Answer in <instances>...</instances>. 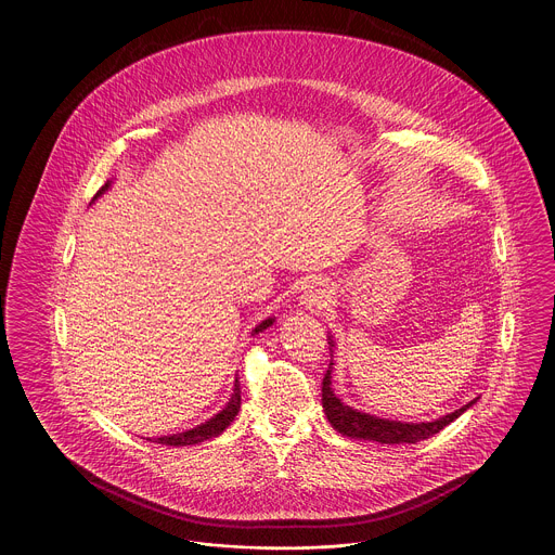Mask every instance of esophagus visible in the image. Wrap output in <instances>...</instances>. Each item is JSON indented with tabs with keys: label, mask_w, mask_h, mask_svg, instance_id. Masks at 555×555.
<instances>
[{
	"label": "esophagus",
	"mask_w": 555,
	"mask_h": 555,
	"mask_svg": "<svg viewBox=\"0 0 555 555\" xmlns=\"http://www.w3.org/2000/svg\"><path fill=\"white\" fill-rule=\"evenodd\" d=\"M330 301V287L325 281H310L301 294V304L308 310H321Z\"/></svg>",
	"instance_id": "34e87169"
}]
</instances>
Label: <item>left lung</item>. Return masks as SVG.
Instances as JSON below:
<instances>
[{
    "label": "left lung",
    "mask_w": 555,
    "mask_h": 555,
    "mask_svg": "<svg viewBox=\"0 0 555 555\" xmlns=\"http://www.w3.org/2000/svg\"><path fill=\"white\" fill-rule=\"evenodd\" d=\"M330 370L323 378L321 386V395H323V410L327 421L332 423V427L336 428L341 435L352 437V439H365V441H380V443H416L433 437L435 433H439L441 428L448 427L452 421H456L463 412H467L470 405L475 403V399L463 405L461 410L433 421V423H399V421H386L378 416H370L363 412H357L348 405H344L340 399L334 395L332 390V380H330Z\"/></svg>",
    "instance_id": "8db88e82"
}]
</instances>
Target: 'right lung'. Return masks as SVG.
I'll use <instances>...</instances> for the list:
<instances>
[{
    "instance_id": "1",
    "label": "right lung",
    "mask_w": 555,
    "mask_h": 555,
    "mask_svg": "<svg viewBox=\"0 0 555 555\" xmlns=\"http://www.w3.org/2000/svg\"><path fill=\"white\" fill-rule=\"evenodd\" d=\"M105 190H107V183L96 192V196H99V194H103ZM272 321H274V319H266V321H261V323L256 327V334L257 332H263L266 327H270V325H272ZM238 410H241V383H238V380H234V392H232V397H230L228 405H225L217 416H214L211 421H207L205 425H198L196 428H190V430H185V433L167 435V437H156V439H154V443H163V446H192V443L207 441V439H211V437L221 435L225 428L230 427V423L236 418ZM150 441H152V439H150Z\"/></svg>"
}]
</instances>
